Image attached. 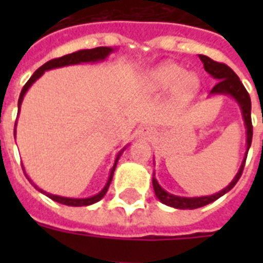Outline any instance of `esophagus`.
Masks as SVG:
<instances>
[{
  "label": "esophagus",
  "instance_id": "obj_1",
  "mask_svg": "<svg viewBox=\"0 0 263 263\" xmlns=\"http://www.w3.org/2000/svg\"><path fill=\"white\" fill-rule=\"evenodd\" d=\"M156 136V129L153 127H143L139 131V138L143 140H152Z\"/></svg>",
  "mask_w": 263,
  "mask_h": 263
}]
</instances>
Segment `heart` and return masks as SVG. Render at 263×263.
<instances>
[{"label": "heart", "instance_id": "heart-1", "mask_svg": "<svg viewBox=\"0 0 263 263\" xmlns=\"http://www.w3.org/2000/svg\"><path fill=\"white\" fill-rule=\"evenodd\" d=\"M146 84L152 90H169L175 87L176 97L187 101L199 87V80L194 73H185L181 65L176 63H164L148 72Z\"/></svg>", "mask_w": 263, "mask_h": 263}]
</instances>
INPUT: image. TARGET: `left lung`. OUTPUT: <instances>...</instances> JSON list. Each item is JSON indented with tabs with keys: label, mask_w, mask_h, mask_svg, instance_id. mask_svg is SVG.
I'll list each match as a JSON object with an SVG mask.
<instances>
[{
	"label": "left lung",
	"mask_w": 263,
	"mask_h": 263,
	"mask_svg": "<svg viewBox=\"0 0 263 263\" xmlns=\"http://www.w3.org/2000/svg\"><path fill=\"white\" fill-rule=\"evenodd\" d=\"M200 61L203 63L204 71L210 73V75L214 78V79L218 80V83L212 88L210 94H225L231 95L233 98L236 99V102L239 103L240 106L241 115H243V120H245L246 125V134H247V152L249 153V148L251 146V140H253V123H251V99H250V95L247 92V90L245 88L243 83L240 82V79L237 78V75L235 72L222 63H217L214 60L209 59L206 55L199 54ZM246 158L247 156L243 158V162H241L240 168H239V172L235 176V179L231 181L228 187H225L222 191L217 192L214 195L209 196H198V198H184V196H177L173 195V194H169L161 187L158 181H157L156 177H153V187H154V192H156L157 198L162 202L164 204H168L171 208L175 209H198L202 208V206H206V204L212 203L214 200H217L220 196H222L224 194H227L228 191H231L235 184L237 183V180L240 179L241 173H243V168H245Z\"/></svg>",
	"instance_id": "8db88e82"
}]
</instances>
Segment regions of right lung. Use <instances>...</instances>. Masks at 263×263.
Returning <instances> with one entry per match:
<instances>
[{"label": "right lung", "instance_id": "add662e5", "mask_svg": "<svg viewBox=\"0 0 263 263\" xmlns=\"http://www.w3.org/2000/svg\"><path fill=\"white\" fill-rule=\"evenodd\" d=\"M113 49L111 47H105V46H101V47H95V49H87V50H79V51H75V53H71V54H67V55H63V57H60V59H53L50 61H47L46 64H43L42 67L38 68L36 71L34 72V75L31 76L30 80L24 84V87H23L22 92H20V97H18V111H20V105L23 102V97L24 94L27 92V90L32 86L35 80H38L41 76L43 75V72L45 71H49V69H54V68H60V67H67V65H75V64H82V63H95V61H102L107 57V55L110 54ZM14 135H16V129H14ZM124 152V148L121 152L117 154V158L115 161V165H113V168L110 171V175H109V179H107V183L106 185L102 188V191L98 192L97 195L94 196H90V198H65V196H59V195H53V194H49V192L43 191L41 188H38L36 185L34 184V187L41 191L42 194H45L46 196H49L50 199L55 200V202H59L61 204H67V206H88V204H92L95 202H98L101 200L105 196L106 194L107 188L110 185L111 183V179H113V173H115V169H116V165H117V161H119L120 156H121V153ZM26 173V172H24ZM27 179H28V176H27ZM31 181V180H30Z\"/></svg>", "mask_w": 263, "mask_h": 263}]
</instances>
